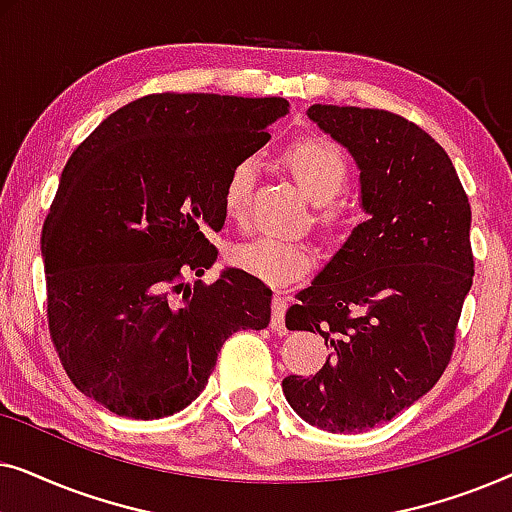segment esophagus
<instances>
[{
	"label": "esophagus",
	"instance_id": "34e87169",
	"mask_svg": "<svg viewBox=\"0 0 512 512\" xmlns=\"http://www.w3.org/2000/svg\"><path fill=\"white\" fill-rule=\"evenodd\" d=\"M284 314H286V298L279 296V293H275V298H272V331L275 333H286V326H284Z\"/></svg>",
	"mask_w": 512,
	"mask_h": 512
}]
</instances>
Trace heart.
I'll list each match as a JSON object with an SVG mask.
<instances>
[{
	"label": "heart",
	"mask_w": 512,
	"mask_h": 512,
	"mask_svg": "<svg viewBox=\"0 0 512 512\" xmlns=\"http://www.w3.org/2000/svg\"><path fill=\"white\" fill-rule=\"evenodd\" d=\"M284 165L293 179L303 188L314 205H328L345 191L349 179L347 158L338 146L326 139L307 137L291 144L284 153ZM256 181V163L244 158L233 165L226 188H223V209L230 221L242 223L247 219L251 188ZM326 216V214H324ZM314 251L303 242L279 240L272 235H261L254 240L240 242L230 249V263L237 270L261 279L270 286H289L303 279L314 268Z\"/></svg>",
	"instance_id": "b5f03b06"
}]
</instances>
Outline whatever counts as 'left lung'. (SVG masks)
<instances>
[{
    "instance_id": "left-lung-1",
    "label": "left lung",
    "mask_w": 512,
    "mask_h": 512,
    "mask_svg": "<svg viewBox=\"0 0 512 512\" xmlns=\"http://www.w3.org/2000/svg\"><path fill=\"white\" fill-rule=\"evenodd\" d=\"M307 116L356 160L366 221L286 312V328L319 333L331 352L282 389L312 426L368 431L431 391L452 359L473 284L471 205L443 146L403 116L335 104Z\"/></svg>"
}]
</instances>
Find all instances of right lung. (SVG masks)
Segmentation results:
<instances>
[{
    "instance_id": "obj_1",
    "label": "right lung",
    "mask_w": 512,
    "mask_h": 512,
    "mask_svg": "<svg viewBox=\"0 0 512 512\" xmlns=\"http://www.w3.org/2000/svg\"><path fill=\"white\" fill-rule=\"evenodd\" d=\"M284 97L158 93L76 146L41 230L48 331L69 380L116 415L160 419L205 389L223 342L270 324L272 291L216 261L235 163L268 144Z\"/></svg>"
}]
</instances>
